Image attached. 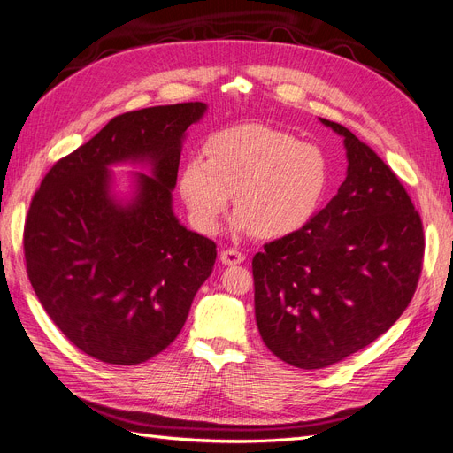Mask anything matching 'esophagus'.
Masks as SVG:
<instances>
[{"mask_svg": "<svg viewBox=\"0 0 453 453\" xmlns=\"http://www.w3.org/2000/svg\"><path fill=\"white\" fill-rule=\"evenodd\" d=\"M220 261L224 265H239V263L244 261V256L235 248H227V250H224V252L220 254Z\"/></svg>", "mask_w": 453, "mask_h": 453, "instance_id": "esophagus-1", "label": "esophagus"}]
</instances>
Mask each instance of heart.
Returning a JSON list of instances; mask_svg holds the SVG:
<instances>
[{"label": "heart", "instance_id": "b5f03b06", "mask_svg": "<svg viewBox=\"0 0 453 453\" xmlns=\"http://www.w3.org/2000/svg\"><path fill=\"white\" fill-rule=\"evenodd\" d=\"M205 153L182 162L179 194L192 224L207 235L220 227L233 196L239 233L288 237L311 220L328 187L319 147L261 123L216 132Z\"/></svg>", "mask_w": 453, "mask_h": 453}]
</instances>
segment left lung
<instances>
[{
	"instance_id": "left-lung-1",
	"label": "left lung",
	"mask_w": 453,
	"mask_h": 453,
	"mask_svg": "<svg viewBox=\"0 0 453 453\" xmlns=\"http://www.w3.org/2000/svg\"><path fill=\"white\" fill-rule=\"evenodd\" d=\"M343 138L347 177L296 233L252 261L256 321L265 345L300 370L357 353L405 311L424 261V227L395 173L353 132Z\"/></svg>"
}]
</instances>
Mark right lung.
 <instances>
[{"label": "right lung", "instance_id": "add662e5", "mask_svg": "<svg viewBox=\"0 0 453 453\" xmlns=\"http://www.w3.org/2000/svg\"><path fill=\"white\" fill-rule=\"evenodd\" d=\"M207 104L117 115L54 164L24 227L27 276L50 319L83 353L136 365L170 345L211 276L216 244L173 214L187 128ZM147 163L128 200L111 192L109 165Z\"/></svg>", "mask_w": 453, "mask_h": 453}]
</instances>
